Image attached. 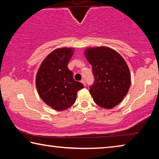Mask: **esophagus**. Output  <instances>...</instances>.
I'll return each instance as SVG.
<instances>
[{"instance_id": "esophagus-1", "label": "esophagus", "mask_w": 159, "mask_h": 159, "mask_svg": "<svg viewBox=\"0 0 159 159\" xmlns=\"http://www.w3.org/2000/svg\"><path fill=\"white\" fill-rule=\"evenodd\" d=\"M80 82H81V83H83V84L85 86V81L84 80H80Z\"/></svg>"}]
</instances>
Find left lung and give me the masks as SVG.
Listing matches in <instances>:
<instances>
[{
  "mask_svg": "<svg viewBox=\"0 0 159 159\" xmlns=\"http://www.w3.org/2000/svg\"><path fill=\"white\" fill-rule=\"evenodd\" d=\"M84 55L95 76L90 88L94 102L102 108H114L123 101L131 85L127 63L118 52L106 46L87 48Z\"/></svg>",
  "mask_w": 159,
  "mask_h": 159,
  "instance_id": "obj_1",
  "label": "left lung"
}]
</instances>
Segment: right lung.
Masks as SVG:
<instances>
[{
    "instance_id": "obj_1",
    "label": "right lung",
    "mask_w": 159,
    "mask_h": 159,
    "mask_svg": "<svg viewBox=\"0 0 159 159\" xmlns=\"http://www.w3.org/2000/svg\"><path fill=\"white\" fill-rule=\"evenodd\" d=\"M74 52L71 48H60L52 51L38 69L37 92L45 104L56 111H64L73 105L77 92L84 88L75 80L67 65Z\"/></svg>"
}]
</instances>
